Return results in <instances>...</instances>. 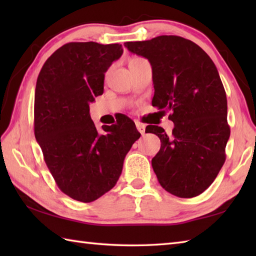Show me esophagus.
Wrapping results in <instances>:
<instances>
[{
    "label": "esophagus",
    "mask_w": 256,
    "mask_h": 256,
    "mask_svg": "<svg viewBox=\"0 0 256 256\" xmlns=\"http://www.w3.org/2000/svg\"><path fill=\"white\" fill-rule=\"evenodd\" d=\"M135 124H136V128H138V131L142 134V135H144V133H145V124H143V123H140V122H135Z\"/></svg>",
    "instance_id": "esophagus-1"
}]
</instances>
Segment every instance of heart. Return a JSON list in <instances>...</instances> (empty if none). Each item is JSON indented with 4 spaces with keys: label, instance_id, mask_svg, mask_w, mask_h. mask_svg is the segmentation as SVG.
Returning a JSON list of instances; mask_svg holds the SVG:
<instances>
[{
    "label": "heart",
    "instance_id": "1",
    "mask_svg": "<svg viewBox=\"0 0 256 256\" xmlns=\"http://www.w3.org/2000/svg\"><path fill=\"white\" fill-rule=\"evenodd\" d=\"M135 59H136V58H135Z\"/></svg>",
    "mask_w": 256,
    "mask_h": 256
}]
</instances>
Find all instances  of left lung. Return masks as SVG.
I'll return each mask as SVG.
<instances>
[{"mask_svg":"<svg viewBox=\"0 0 256 256\" xmlns=\"http://www.w3.org/2000/svg\"><path fill=\"white\" fill-rule=\"evenodd\" d=\"M128 50L148 59L153 69V106L170 111L172 135L157 125L146 130L160 140L152 166L160 186L180 198L202 194L226 162L230 138L226 91L216 64L186 38L162 35L128 42Z\"/></svg>","mask_w":256,"mask_h":256,"instance_id":"1","label":"left lung"}]
</instances>
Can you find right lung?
Masks as SVG:
<instances>
[{
    "label": "right lung",
    "mask_w": 256,
    "mask_h": 256,
    "mask_svg": "<svg viewBox=\"0 0 256 256\" xmlns=\"http://www.w3.org/2000/svg\"><path fill=\"white\" fill-rule=\"evenodd\" d=\"M120 44L68 42L47 59L35 89L34 132L48 170L64 194L91 202L116 186L140 134L131 118L96 131L91 102L103 94L104 74L122 56Z\"/></svg>",
    "instance_id": "add662e5"
}]
</instances>
